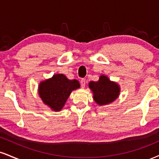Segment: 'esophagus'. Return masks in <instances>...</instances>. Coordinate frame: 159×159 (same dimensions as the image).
Here are the masks:
<instances>
[{
  "mask_svg": "<svg viewBox=\"0 0 159 159\" xmlns=\"http://www.w3.org/2000/svg\"><path fill=\"white\" fill-rule=\"evenodd\" d=\"M81 86L82 89H84V88L85 87V86H86V80L85 79L81 80Z\"/></svg>",
  "mask_w": 159,
  "mask_h": 159,
  "instance_id": "1",
  "label": "esophagus"
}]
</instances>
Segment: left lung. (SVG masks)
Wrapping results in <instances>:
<instances>
[{
	"instance_id": "8db88e82",
	"label": "left lung",
	"mask_w": 159,
	"mask_h": 159,
	"mask_svg": "<svg viewBox=\"0 0 159 159\" xmlns=\"http://www.w3.org/2000/svg\"><path fill=\"white\" fill-rule=\"evenodd\" d=\"M89 88L93 92V99L99 106H106L118 98L121 87L116 82L110 81L107 75H101L98 81H90Z\"/></svg>"
}]
</instances>
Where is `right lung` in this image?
<instances>
[{
    "instance_id": "1",
    "label": "right lung",
    "mask_w": 159,
    "mask_h": 159,
    "mask_svg": "<svg viewBox=\"0 0 159 159\" xmlns=\"http://www.w3.org/2000/svg\"><path fill=\"white\" fill-rule=\"evenodd\" d=\"M80 88L77 80H70L64 74H55L48 79L40 82L38 95L43 103L52 110L59 112L66 104L73 90Z\"/></svg>"
}]
</instances>
